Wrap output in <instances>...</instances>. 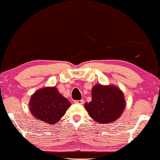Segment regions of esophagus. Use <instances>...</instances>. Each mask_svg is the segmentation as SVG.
I'll return each instance as SVG.
<instances>
[{
    "instance_id": "obj_1",
    "label": "esophagus",
    "mask_w": 160,
    "mask_h": 160,
    "mask_svg": "<svg viewBox=\"0 0 160 160\" xmlns=\"http://www.w3.org/2000/svg\"><path fill=\"white\" fill-rule=\"evenodd\" d=\"M75 103H78V104H82L84 103V101L83 100H76L75 101Z\"/></svg>"
}]
</instances>
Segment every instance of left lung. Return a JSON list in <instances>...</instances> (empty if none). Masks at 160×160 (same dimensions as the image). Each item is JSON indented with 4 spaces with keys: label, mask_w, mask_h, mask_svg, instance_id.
<instances>
[{
    "label": "left lung",
    "mask_w": 160,
    "mask_h": 160,
    "mask_svg": "<svg viewBox=\"0 0 160 160\" xmlns=\"http://www.w3.org/2000/svg\"><path fill=\"white\" fill-rule=\"evenodd\" d=\"M92 100L85 103L89 116L101 124L115 121L122 115L125 101L122 91L114 85L97 84L91 91Z\"/></svg>",
    "instance_id": "8db88e82"
}]
</instances>
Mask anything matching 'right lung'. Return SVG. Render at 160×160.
<instances>
[{"mask_svg": "<svg viewBox=\"0 0 160 160\" xmlns=\"http://www.w3.org/2000/svg\"><path fill=\"white\" fill-rule=\"evenodd\" d=\"M30 112L38 120L56 124L66 113L71 103L55 87L39 89L31 96Z\"/></svg>", "mask_w": 160, "mask_h": 160, "instance_id": "right-lung-1", "label": "right lung"}]
</instances>
